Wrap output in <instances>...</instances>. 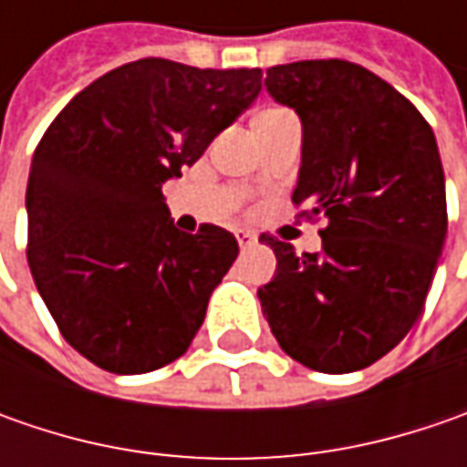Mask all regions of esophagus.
<instances>
[{
  "mask_svg": "<svg viewBox=\"0 0 467 467\" xmlns=\"http://www.w3.org/2000/svg\"><path fill=\"white\" fill-rule=\"evenodd\" d=\"M236 239L242 244V249H249V246H254L257 244V234L254 231H249V228H239L236 231Z\"/></svg>",
  "mask_w": 467,
  "mask_h": 467,
  "instance_id": "34e87169",
  "label": "esophagus"
}]
</instances>
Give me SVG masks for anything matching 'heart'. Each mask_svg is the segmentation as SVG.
I'll return each instance as SVG.
<instances>
[{
	"instance_id": "1",
	"label": "heart",
	"mask_w": 467,
	"mask_h": 467,
	"mask_svg": "<svg viewBox=\"0 0 467 467\" xmlns=\"http://www.w3.org/2000/svg\"><path fill=\"white\" fill-rule=\"evenodd\" d=\"M267 114H280V109H270V111H262L260 117H267Z\"/></svg>"
}]
</instances>
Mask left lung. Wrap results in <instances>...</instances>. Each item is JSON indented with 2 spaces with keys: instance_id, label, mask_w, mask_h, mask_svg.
<instances>
[{
  "instance_id": "8db88e82",
  "label": "left lung",
  "mask_w": 467,
  "mask_h": 467,
  "mask_svg": "<svg viewBox=\"0 0 467 467\" xmlns=\"http://www.w3.org/2000/svg\"><path fill=\"white\" fill-rule=\"evenodd\" d=\"M265 88L304 127L291 200L327 225L314 254L262 234L278 257L275 278L257 291L262 314L298 364L358 371L423 312L447 236L440 148L419 109L361 64H278Z\"/></svg>"
}]
</instances>
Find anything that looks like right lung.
I'll list each match as a JSON object with an SVG mask.
<instances>
[{"label":"right lung","instance_id":"1","mask_svg":"<svg viewBox=\"0 0 467 467\" xmlns=\"http://www.w3.org/2000/svg\"><path fill=\"white\" fill-rule=\"evenodd\" d=\"M262 69L137 59L90 82L41 137L27 176V265L64 340L145 374L189 348L239 254L234 234L171 221L163 184L260 96Z\"/></svg>","mask_w":467,"mask_h":467}]
</instances>
